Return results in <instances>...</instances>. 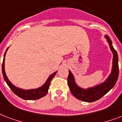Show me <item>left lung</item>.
I'll use <instances>...</instances> for the list:
<instances>
[{"instance_id": "1", "label": "left lung", "mask_w": 122, "mask_h": 122, "mask_svg": "<svg viewBox=\"0 0 122 122\" xmlns=\"http://www.w3.org/2000/svg\"><path fill=\"white\" fill-rule=\"evenodd\" d=\"M105 38H106L108 44L109 46L113 57L111 72L104 82L98 85L87 89L82 88L76 84L74 75L70 70H69V75L67 78L69 87L73 96L80 100L86 102L97 101L107 94L117 83L119 74L118 56L117 52L112 46V41L109 36L106 35Z\"/></svg>"}]
</instances>
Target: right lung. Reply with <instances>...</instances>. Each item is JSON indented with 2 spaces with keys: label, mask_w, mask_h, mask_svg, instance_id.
Instances as JSON below:
<instances>
[{
  "label": "right lung",
  "mask_w": 122,
  "mask_h": 122,
  "mask_svg": "<svg viewBox=\"0 0 122 122\" xmlns=\"http://www.w3.org/2000/svg\"><path fill=\"white\" fill-rule=\"evenodd\" d=\"M8 49H9V47L6 49L4 55L2 71V75H3L4 80L7 83L8 86L10 87V88L12 90L13 92L19 97L24 100H33L40 99L41 98L44 97L45 95H46V94L48 92V89H49L51 80L53 78L57 71H55V73H52L48 77V78L46 80V81L44 84L38 88L31 89H23L19 88L10 82V80L8 79V78L7 77L6 74H5V68H4V61H5V54H6V52H7Z\"/></svg>",
  "instance_id": "obj_1"
}]
</instances>
